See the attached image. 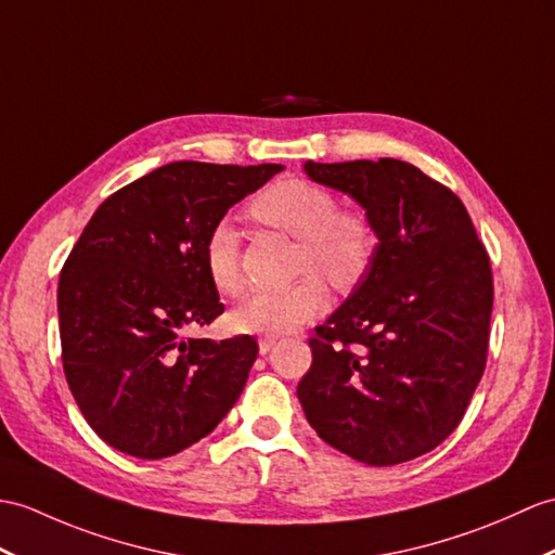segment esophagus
I'll list each match as a JSON object with an SVG mask.
<instances>
[{
    "instance_id": "34e87169",
    "label": "esophagus",
    "mask_w": 555,
    "mask_h": 555,
    "mask_svg": "<svg viewBox=\"0 0 555 555\" xmlns=\"http://www.w3.org/2000/svg\"><path fill=\"white\" fill-rule=\"evenodd\" d=\"M274 343H276L274 336H262L260 340H257V345H260V354H267L269 350H272Z\"/></svg>"
}]
</instances>
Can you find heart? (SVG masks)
Masks as SVG:
<instances>
[{"label":"heart","mask_w":555,"mask_h":555,"mask_svg":"<svg viewBox=\"0 0 555 555\" xmlns=\"http://www.w3.org/2000/svg\"><path fill=\"white\" fill-rule=\"evenodd\" d=\"M250 215L257 222L298 238L295 264L300 272H317L338 291L357 286L376 257L378 236L369 217L338 210L336 196L307 179L269 184L250 201ZM203 264L219 293H241V236L231 219H217L210 227L203 241ZM326 302L324 283L314 274H305L293 286L248 295L231 314V324L243 333L281 336L324 312Z\"/></svg>","instance_id":"b5f03b06"}]
</instances>
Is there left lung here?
I'll return each mask as SVG.
<instances>
[{
  "label": "left lung",
  "instance_id": "1",
  "mask_svg": "<svg viewBox=\"0 0 555 555\" xmlns=\"http://www.w3.org/2000/svg\"><path fill=\"white\" fill-rule=\"evenodd\" d=\"M305 172L352 196L378 236L366 276L309 338L305 416L369 466L428 454L454 433L485 373L489 255L456 193L414 165L307 160Z\"/></svg>",
  "mask_w": 555,
  "mask_h": 555
}]
</instances>
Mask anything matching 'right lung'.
I'll return each mask as SVG.
<instances>
[{
  "mask_svg": "<svg viewBox=\"0 0 555 555\" xmlns=\"http://www.w3.org/2000/svg\"><path fill=\"white\" fill-rule=\"evenodd\" d=\"M283 165L177 160L99 205L59 276L61 359L103 442L165 459L210 435L257 357L253 336L186 338L224 312L203 241Z\"/></svg>",
  "mask_w": 555,
  "mask_h": 555,
  "instance_id": "obj_1",
  "label": "right lung"
}]
</instances>
